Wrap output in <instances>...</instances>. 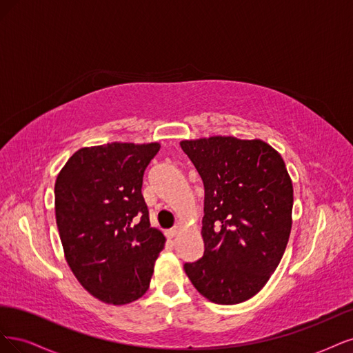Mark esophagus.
I'll use <instances>...</instances> for the list:
<instances>
[{
  "label": "esophagus",
  "instance_id": "esophagus-1",
  "mask_svg": "<svg viewBox=\"0 0 353 353\" xmlns=\"http://www.w3.org/2000/svg\"><path fill=\"white\" fill-rule=\"evenodd\" d=\"M177 233H179V227H173V229H170V230L165 232V237L167 239H173Z\"/></svg>",
  "mask_w": 353,
  "mask_h": 353
}]
</instances>
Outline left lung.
<instances>
[{"label":"left lung","instance_id":"obj_1","mask_svg":"<svg viewBox=\"0 0 353 353\" xmlns=\"http://www.w3.org/2000/svg\"><path fill=\"white\" fill-rule=\"evenodd\" d=\"M203 181V255L186 263L195 289L220 305L263 289L292 230L293 185L281 155L261 139L233 136L180 142Z\"/></svg>","mask_w":353,"mask_h":353}]
</instances>
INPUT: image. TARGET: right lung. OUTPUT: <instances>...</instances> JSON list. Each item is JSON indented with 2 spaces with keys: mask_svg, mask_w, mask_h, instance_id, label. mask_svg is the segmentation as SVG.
Returning a JSON list of instances; mask_svg holds the SVG:
<instances>
[{
  "mask_svg": "<svg viewBox=\"0 0 353 353\" xmlns=\"http://www.w3.org/2000/svg\"><path fill=\"white\" fill-rule=\"evenodd\" d=\"M158 151V142L86 146L57 176L55 220L65 261L79 283L105 303L139 299L164 248L142 196L145 168Z\"/></svg>",
  "mask_w": 353,
  "mask_h": 353,
  "instance_id": "1",
  "label": "right lung"
}]
</instances>
